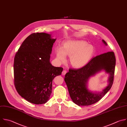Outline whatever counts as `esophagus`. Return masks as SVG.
<instances>
[{"label": "esophagus", "mask_w": 127, "mask_h": 127, "mask_svg": "<svg viewBox=\"0 0 127 127\" xmlns=\"http://www.w3.org/2000/svg\"><path fill=\"white\" fill-rule=\"evenodd\" d=\"M66 71L65 70H63V72H62V75H64L66 74Z\"/></svg>", "instance_id": "obj_1"}]
</instances>
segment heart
<instances>
[{
    "label": "heart",
    "mask_w": 127,
    "mask_h": 127,
    "mask_svg": "<svg viewBox=\"0 0 127 127\" xmlns=\"http://www.w3.org/2000/svg\"><path fill=\"white\" fill-rule=\"evenodd\" d=\"M57 59L63 61L65 56L69 57V62L75 68L86 65L91 60L95 53V48L88 43L81 40H68L63 44V48H55Z\"/></svg>",
    "instance_id": "b5f03b06"
}]
</instances>
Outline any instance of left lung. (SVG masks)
<instances>
[{
  "instance_id": "left-lung-1",
  "label": "left lung",
  "mask_w": 127,
  "mask_h": 127,
  "mask_svg": "<svg viewBox=\"0 0 127 127\" xmlns=\"http://www.w3.org/2000/svg\"><path fill=\"white\" fill-rule=\"evenodd\" d=\"M102 42L107 46L106 42ZM116 58L113 52H108L92 58L84 66L70 68L65 75L64 81L72 101L78 106H88L99 101L111 89L114 81ZM102 70L108 73V85L101 92L94 93L87 88L89 78Z\"/></svg>"
}]
</instances>
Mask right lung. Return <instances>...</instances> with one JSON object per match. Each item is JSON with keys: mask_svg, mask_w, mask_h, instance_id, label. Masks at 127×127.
Masks as SVG:
<instances>
[{"mask_svg": "<svg viewBox=\"0 0 127 127\" xmlns=\"http://www.w3.org/2000/svg\"><path fill=\"white\" fill-rule=\"evenodd\" d=\"M56 39L45 33H35L22 43L14 60V85L18 94L28 102L42 104L50 99L54 78L63 68L50 63Z\"/></svg>", "mask_w": 127, "mask_h": 127, "instance_id": "1", "label": "right lung"}]
</instances>
